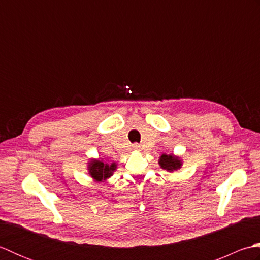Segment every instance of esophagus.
<instances>
[{
  "label": "esophagus",
  "instance_id": "obj_1",
  "mask_svg": "<svg viewBox=\"0 0 260 260\" xmlns=\"http://www.w3.org/2000/svg\"><path fill=\"white\" fill-rule=\"evenodd\" d=\"M133 148L135 151H141V145L137 144V143H135V144L133 145Z\"/></svg>",
  "mask_w": 260,
  "mask_h": 260
}]
</instances>
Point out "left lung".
Segmentation results:
<instances>
[{
  "label": "left lung",
  "instance_id": "1",
  "mask_svg": "<svg viewBox=\"0 0 260 260\" xmlns=\"http://www.w3.org/2000/svg\"><path fill=\"white\" fill-rule=\"evenodd\" d=\"M158 164H159V168L163 170H167L168 172H174V171H178L182 168L183 161H182L180 156L175 155L173 153H170V154L163 153L158 158Z\"/></svg>",
  "mask_w": 260,
  "mask_h": 260
}]
</instances>
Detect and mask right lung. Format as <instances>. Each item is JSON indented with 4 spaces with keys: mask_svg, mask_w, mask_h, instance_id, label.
I'll return each mask as SVG.
<instances>
[{
    "mask_svg": "<svg viewBox=\"0 0 260 260\" xmlns=\"http://www.w3.org/2000/svg\"><path fill=\"white\" fill-rule=\"evenodd\" d=\"M117 170V164L115 162H104V158H90L87 163V171L93 181L104 182L113 176L115 171Z\"/></svg>",
    "mask_w": 260,
    "mask_h": 260,
    "instance_id": "1",
    "label": "right lung"
}]
</instances>
